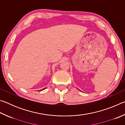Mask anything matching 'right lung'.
<instances>
[{"label":"right lung","instance_id":"right-lung-1","mask_svg":"<svg viewBox=\"0 0 125 125\" xmlns=\"http://www.w3.org/2000/svg\"><path fill=\"white\" fill-rule=\"evenodd\" d=\"M46 89V88H44V89H43L44 90V89ZM43 89H42V90H43Z\"/></svg>","mask_w":125,"mask_h":125}]
</instances>
